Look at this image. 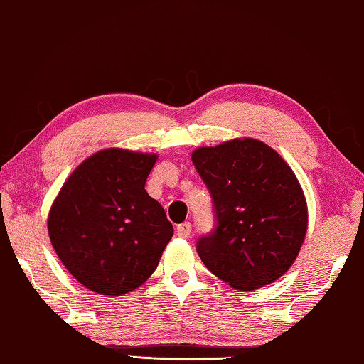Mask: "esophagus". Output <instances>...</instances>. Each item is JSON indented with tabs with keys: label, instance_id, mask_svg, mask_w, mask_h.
I'll return each instance as SVG.
<instances>
[{
	"label": "esophagus",
	"instance_id": "obj_1",
	"mask_svg": "<svg viewBox=\"0 0 364 364\" xmlns=\"http://www.w3.org/2000/svg\"><path fill=\"white\" fill-rule=\"evenodd\" d=\"M176 234L180 235V237H189V234H191V224L189 223H183V224H180V226L176 228Z\"/></svg>",
	"mask_w": 364,
	"mask_h": 364
}]
</instances>
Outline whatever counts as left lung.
<instances>
[{"instance_id":"left-lung-1","label":"left lung","mask_w":364,"mask_h":364,"mask_svg":"<svg viewBox=\"0 0 364 364\" xmlns=\"http://www.w3.org/2000/svg\"><path fill=\"white\" fill-rule=\"evenodd\" d=\"M191 160L211 193L218 221L196 244L203 264L237 290L282 277L309 226L305 194L291 168L255 138L201 146Z\"/></svg>"}]
</instances>
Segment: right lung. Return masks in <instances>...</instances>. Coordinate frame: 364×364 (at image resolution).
Here are the masks:
<instances>
[{"label": "right lung", "instance_id": "right-lung-1", "mask_svg": "<svg viewBox=\"0 0 364 364\" xmlns=\"http://www.w3.org/2000/svg\"><path fill=\"white\" fill-rule=\"evenodd\" d=\"M156 160L155 153L100 150L75 168L54 199L49 239L85 289L129 294L158 267L173 226L145 189Z\"/></svg>", "mask_w": 364, "mask_h": 364}]
</instances>
